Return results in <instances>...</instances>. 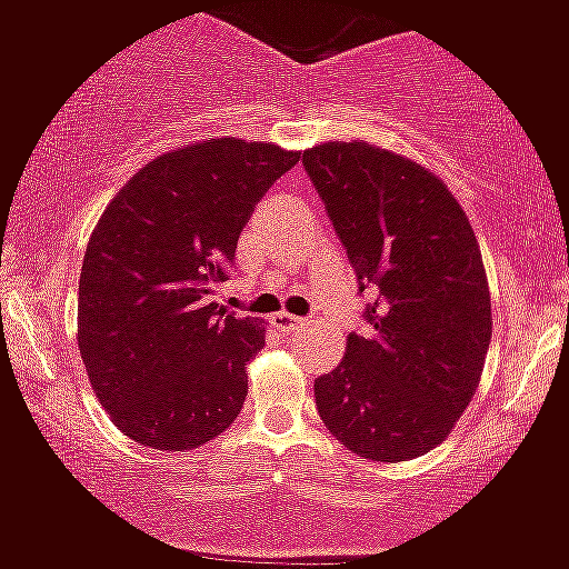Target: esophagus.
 <instances>
[{"label":"esophagus","mask_w":569,"mask_h":569,"mask_svg":"<svg viewBox=\"0 0 569 569\" xmlns=\"http://www.w3.org/2000/svg\"><path fill=\"white\" fill-rule=\"evenodd\" d=\"M272 322H274V328H280V331H286V333L297 331V328L306 326V320H302V317L286 315V311H280V315H274Z\"/></svg>","instance_id":"esophagus-1"}]
</instances>
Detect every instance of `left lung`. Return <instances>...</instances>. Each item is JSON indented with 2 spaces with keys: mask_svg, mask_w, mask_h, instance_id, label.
I'll use <instances>...</instances> for the list:
<instances>
[{
  "mask_svg": "<svg viewBox=\"0 0 569 569\" xmlns=\"http://www.w3.org/2000/svg\"><path fill=\"white\" fill-rule=\"evenodd\" d=\"M302 164L342 241L368 333L315 381L322 423L350 452L412 460L463 416L491 342V297L463 207L412 159L368 142H322Z\"/></svg>",
  "mask_w": 569,
  "mask_h": 569,
  "instance_id": "obj_1",
  "label": "left lung"
}]
</instances>
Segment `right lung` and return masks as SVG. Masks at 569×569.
Segmentation results:
<instances>
[{
    "label": "right lung",
    "mask_w": 569,
    "mask_h": 569,
    "mask_svg": "<svg viewBox=\"0 0 569 569\" xmlns=\"http://www.w3.org/2000/svg\"><path fill=\"white\" fill-rule=\"evenodd\" d=\"M297 151L236 137L162 153L100 216L78 286V348L94 396L131 440L164 452L238 418L258 317L212 302L238 236Z\"/></svg>",
    "instance_id": "1"
}]
</instances>
